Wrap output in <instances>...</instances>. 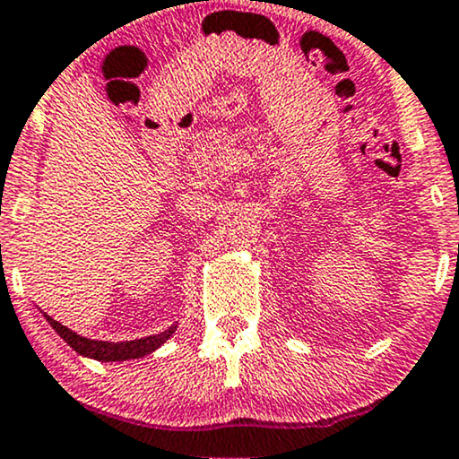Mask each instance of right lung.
I'll return each mask as SVG.
<instances>
[{"instance_id": "obj_1", "label": "right lung", "mask_w": 459, "mask_h": 459, "mask_svg": "<svg viewBox=\"0 0 459 459\" xmlns=\"http://www.w3.org/2000/svg\"><path fill=\"white\" fill-rule=\"evenodd\" d=\"M44 314V312H42ZM44 318H47V323L51 325V327L57 331V335L62 338L64 342H68V346H72L79 355L87 357V359H96V361H128V359H143L147 355H152V352H156L160 346L167 344L170 340V335L177 331V325H170L167 331H162V333H156V335H147V338H141V340H128V342H104V340H91V338H85V335H79L76 331H72L65 327V325L57 323V320L48 316V314H44Z\"/></svg>"}]
</instances>
